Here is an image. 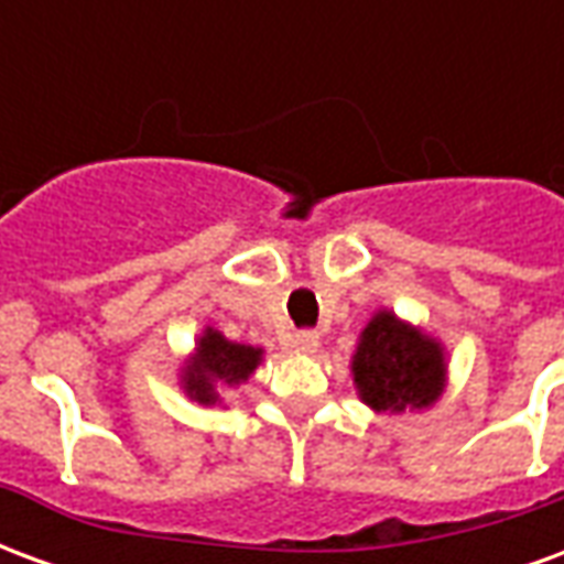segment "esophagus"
Segmentation results:
<instances>
[{
    "instance_id": "34e87169",
    "label": "esophagus",
    "mask_w": 564,
    "mask_h": 564,
    "mask_svg": "<svg viewBox=\"0 0 564 564\" xmlns=\"http://www.w3.org/2000/svg\"><path fill=\"white\" fill-rule=\"evenodd\" d=\"M293 347L299 350V354H317V347H319L317 332H295Z\"/></svg>"
}]
</instances>
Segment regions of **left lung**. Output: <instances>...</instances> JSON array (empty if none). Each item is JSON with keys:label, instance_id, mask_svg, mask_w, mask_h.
<instances>
[{"label": "left lung", "instance_id": "obj_1", "mask_svg": "<svg viewBox=\"0 0 564 564\" xmlns=\"http://www.w3.org/2000/svg\"><path fill=\"white\" fill-rule=\"evenodd\" d=\"M354 380L375 411L429 408L444 387V354L432 338L380 311L356 347Z\"/></svg>", "mask_w": 564, "mask_h": 564}]
</instances>
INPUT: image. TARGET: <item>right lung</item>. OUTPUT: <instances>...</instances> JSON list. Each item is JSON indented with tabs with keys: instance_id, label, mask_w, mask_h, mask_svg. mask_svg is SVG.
I'll list each match as a JSON object with an SVG mask.
<instances>
[{
	"instance_id": "1",
	"label": "right lung",
	"mask_w": 564,
	"mask_h": 564,
	"mask_svg": "<svg viewBox=\"0 0 564 564\" xmlns=\"http://www.w3.org/2000/svg\"><path fill=\"white\" fill-rule=\"evenodd\" d=\"M259 347H247V344H232L223 338L220 332L208 329L198 341L196 359L186 366L184 383L186 392L202 404L217 402V390L214 387H235L253 375L259 366Z\"/></svg>"
}]
</instances>
